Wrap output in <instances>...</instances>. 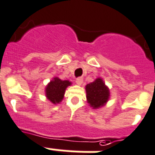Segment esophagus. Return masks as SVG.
Wrapping results in <instances>:
<instances>
[{"label": "esophagus", "instance_id": "esophagus-1", "mask_svg": "<svg viewBox=\"0 0 155 155\" xmlns=\"http://www.w3.org/2000/svg\"><path fill=\"white\" fill-rule=\"evenodd\" d=\"M75 82H76V84H77L78 85H81L83 83V79L82 78H77L76 80H75Z\"/></svg>", "mask_w": 155, "mask_h": 155}]
</instances>
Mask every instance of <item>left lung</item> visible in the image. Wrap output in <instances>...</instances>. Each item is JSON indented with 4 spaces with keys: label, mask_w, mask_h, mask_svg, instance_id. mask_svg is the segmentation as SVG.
Segmentation results:
<instances>
[{
    "label": "left lung",
    "mask_w": 155,
    "mask_h": 155,
    "mask_svg": "<svg viewBox=\"0 0 155 155\" xmlns=\"http://www.w3.org/2000/svg\"><path fill=\"white\" fill-rule=\"evenodd\" d=\"M87 102L93 109L104 106L110 98V89L101 78H97L85 86Z\"/></svg>",
    "instance_id": "8db88e82"
}]
</instances>
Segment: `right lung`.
<instances>
[{
  "mask_svg": "<svg viewBox=\"0 0 155 155\" xmlns=\"http://www.w3.org/2000/svg\"><path fill=\"white\" fill-rule=\"evenodd\" d=\"M72 83L69 80H62L58 77H54L46 85L45 97L54 105L59 104L64 97L65 91Z\"/></svg>",
  "mask_w": 155,
  "mask_h": 155,
  "instance_id": "obj_1",
  "label": "right lung"
}]
</instances>
